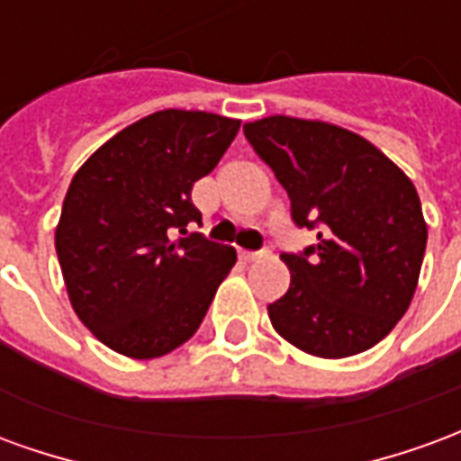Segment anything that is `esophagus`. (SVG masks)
<instances>
[{
  "label": "esophagus",
  "instance_id": "1",
  "mask_svg": "<svg viewBox=\"0 0 461 461\" xmlns=\"http://www.w3.org/2000/svg\"><path fill=\"white\" fill-rule=\"evenodd\" d=\"M259 257H264V251H249V249H240V261H254L259 259Z\"/></svg>",
  "mask_w": 461,
  "mask_h": 461
}]
</instances>
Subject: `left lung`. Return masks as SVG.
I'll return each mask as SVG.
<instances>
[{
	"label": "left lung",
	"instance_id": "1",
	"mask_svg": "<svg viewBox=\"0 0 461 461\" xmlns=\"http://www.w3.org/2000/svg\"><path fill=\"white\" fill-rule=\"evenodd\" d=\"M244 135L291 200L296 227L319 230L303 254H281L289 291L269 303L281 339L348 357L385 339L415 296L427 224L412 180L373 142L333 122L269 115Z\"/></svg>",
	"mask_w": 461,
	"mask_h": 461
}]
</instances>
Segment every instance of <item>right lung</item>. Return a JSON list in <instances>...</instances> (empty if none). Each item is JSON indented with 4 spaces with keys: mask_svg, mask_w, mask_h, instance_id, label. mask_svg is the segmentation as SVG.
Segmentation results:
<instances>
[{
    "mask_svg": "<svg viewBox=\"0 0 461 461\" xmlns=\"http://www.w3.org/2000/svg\"><path fill=\"white\" fill-rule=\"evenodd\" d=\"M240 122L177 108L145 115L68 185L56 227L68 301L115 353L150 360L190 340L234 267L237 251L187 224L202 221L192 185L217 167Z\"/></svg>",
    "mask_w": 461,
    "mask_h": 461,
    "instance_id": "obj_1",
    "label": "right lung"
}]
</instances>
